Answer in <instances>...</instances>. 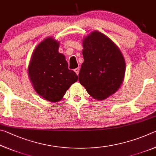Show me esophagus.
<instances>
[{
	"mask_svg": "<svg viewBox=\"0 0 156 156\" xmlns=\"http://www.w3.org/2000/svg\"><path fill=\"white\" fill-rule=\"evenodd\" d=\"M79 71H80V69H79V68H76L75 69H74V72H76V74H77V75H78Z\"/></svg>",
	"mask_w": 156,
	"mask_h": 156,
	"instance_id": "obj_1",
	"label": "esophagus"
}]
</instances>
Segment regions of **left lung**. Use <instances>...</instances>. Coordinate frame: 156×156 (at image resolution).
I'll return each mask as SVG.
<instances>
[{
	"label": "left lung",
	"instance_id": "obj_1",
	"mask_svg": "<svg viewBox=\"0 0 156 156\" xmlns=\"http://www.w3.org/2000/svg\"><path fill=\"white\" fill-rule=\"evenodd\" d=\"M83 47L84 62L78 75L79 82L95 100L107 99L123 83L125 58L109 37L98 31L84 37Z\"/></svg>",
	"mask_w": 156,
	"mask_h": 156
}]
</instances>
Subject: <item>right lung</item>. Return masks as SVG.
Masks as SVG:
<instances>
[{
  "instance_id": "right-lung-1",
  "label": "right lung",
  "mask_w": 156,
  "mask_h": 156,
  "mask_svg": "<svg viewBox=\"0 0 156 156\" xmlns=\"http://www.w3.org/2000/svg\"><path fill=\"white\" fill-rule=\"evenodd\" d=\"M60 42L48 37L34 49L28 66V76L39 96L51 102L62 99L78 76L68 69L65 56L58 52Z\"/></svg>"
}]
</instances>
